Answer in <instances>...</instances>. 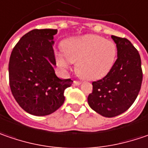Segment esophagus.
Masks as SVG:
<instances>
[{
    "label": "esophagus",
    "instance_id": "esophagus-1",
    "mask_svg": "<svg viewBox=\"0 0 148 148\" xmlns=\"http://www.w3.org/2000/svg\"><path fill=\"white\" fill-rule=\"evenodd\" d=\"M81 84L80 81H77V80H74V82H73V85H74V86H78V85H79Z\"/></svg>",
    "mask_w": 148,
    "mask_h": 148
}]
</instances>
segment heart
I'll return each mask as SVG.
<instances>
[{
    "mask_svg": "<svg viewBox=\"0 0 148 148\" xmlns=\"http://www.w3.org/2000/svg\"><path fill=\"white\" fill-rule=\"evenodd\" d=\"M63 54L66 60L59 56L57 60L64 69L69 62L77 63L76 71L88 80L99 79L110 71L116 60V45L109 40L98 36H88L69 40L64 44Z\"/></svg>",
    "mask_w": 148,
    "mask_h": 148,
    "instance_id": "obj_1",
    "label": "heart"
}]
</instances>
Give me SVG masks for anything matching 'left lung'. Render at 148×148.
<instances>
[{
  "label": "left lung",
  "instance_id": "1",
  "mask_svg": "<svg viewBox=\"0 0 148 148\" xmlns=\"http://www.w3.org/2000/svg\"><path fill=\"white\" fill-rule=\"evenodd\" d=\"M118 58L105 77L93 81L88 103L95 112L112 118L127 111L141 89L143 70L138 49L126 38L112 36Z\"/></svg>",
  "mask_w": 148,
  "mask_h": 148
}]
</instances>
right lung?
Instances as JSON below:
<instances>
[{
  "label": "right lung",
  "mask_w": 148,
  "mask_h": 148,
  "mask_svg": "<svg viewBox=\"0 0 148 148\" xmlns=\"http://www.w3.org/2000/svg\"><path fill=\"white\" fill-rule=\"evenodd\" d=\"M57 29H35L23 36L13 48L9 61L11 93L25 112L45 116L64 102V90L73 80L56 76L53 48Z\"/></svg>",
  "instance_id": "add662e5"
}]
</instances>
